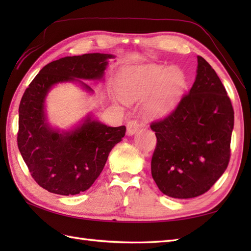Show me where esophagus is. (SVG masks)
Here are the masks:
<instances>
[{"instance_id": "1", "label": "esophagus", "mask_w": 251, "mask_h": 251, "mask_svg": "<svg viewBox=\"0 0 251 251\" xmlns=\"http://www.w3.org/2000/svg\"><path fill=\"white\" fill-rule=\"evenodd\" d=\"M139 127H140V124L136 120L127 122V135L128 136L135 135L138 131V129H139Z\"/></svg>"}]
</instances>
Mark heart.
<instances>
[{
    "instance_id": "b5f03b06",
    "label": "heart",
    "mask_w": 251,
    "mask_h": 251,
    "mask_svg": "<svg viewBox=\"0 0 251 251\" xmlns=\"http://www.w3.org/2000/svg\"><path fill=\"white\" fill-rule=\"evenodd\" d=\"M184 87V73L175 66H129L123 69L117 78V88L126 101L140 100L150 94L143 105L150 119L167 116L179 102Z\"/></svg>"
}]
</instances>
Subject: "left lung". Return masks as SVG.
I'll use <instances>...</instances> for the list:
<instances>
[{
	"mask_svg": "<svg viewBox=\"0 0 251 251\" xmlns=\"http://www.w3.org/2000/svg\"><path fill=\"white\" fill-rule=\"evenodd\" d=\"M234 111L216 71L197 56L193 86L177 108L151 129L157 139L151 173L158 189L174 199L209 190L230 161Z\"/></svg>",
	"mask_w": 251,
	"mask_h": 251,
	"instance_id": "left-lung-1",
	"label": "left lung"
}]
</instances>
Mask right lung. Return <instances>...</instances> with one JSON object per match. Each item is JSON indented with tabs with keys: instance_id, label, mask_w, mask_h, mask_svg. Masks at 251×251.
I'll list each match as a JSON object with an SVG mask.
<instances>
[{
	"instance_id": "1",
	"label": "right lung",
	"mask_w": 251,
	"mask_h": 251,
	"mask_svg": "<svg viewBox=\"0 0 251 251\" xmlns=\"http://www.w3.org/2000/svg\"><path fill=\"white\" fill-rule=\"evenodd\" d=\"M114 57L94 52L51 61L21 98L18 149L32 177L50 193L75 195L88 190L102 172L112 149L125 136L126 127L106 126L89 113L71 129L55 128L47 119V95L55 85L67 82L94 93L83 81L104 79L108 60Z\"/></svg>"
}]
</instances>
